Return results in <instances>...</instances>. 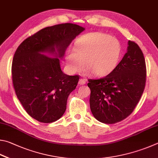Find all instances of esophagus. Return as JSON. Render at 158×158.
<instances>
[{
  "mask_svg": "<svg viewBox=\"0 0 158 158\" xmlns=\"http://www.w3.org/2000/svg\"><path fill=\"white\" fill-rule=\"evenodd\" d=\"M78 84H79L80 85H85V84H86V80H85V79H82V78L80 79V81H79V82H78Z\"/></svg>",
  "mask_w": 158,
  "mask_h": 158,
  "instance_id": "34e87169",
  "label": "esophagus"
}]
</instances>
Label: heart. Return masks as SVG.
<instances>
[{
    "mask_svg": "<svg viewBox=\"0 0 158 158\" xmlns=\"http://www.w3.org/2000/svg\"><path fill=\"white\" fill-rule=\"evenodd\" d=\"M121 52V44L116 37L104 32H89L77 39L74 49L66 51V64L71 73L81 71L85 64L96 76H106L118 65Z\"/></svg>",
    "mask_w": 158,
    "mask_h": 158,
    "instance_id": "b5f03b06",
    "label": "heart"
}]
</instances>
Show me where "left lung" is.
<instances>
[{
  "instance_id": "obj_1",
  "label": "left lung",
  "mask_w": 158,
  "mask_h": 158,
  "mask_svg": "<svg viewBox=\"0 0 158 158\" xmlns=\"http://www.w3.org/2000/svg\"><path fill=\"white\" fill-rule=\"evenodd\" d=\"M127 52L106 76L88 80L90 109L100 122L112 124L125 119L133 112L146 85V67L142 50L128 41Z\"/></svg>"
}]
</instances>
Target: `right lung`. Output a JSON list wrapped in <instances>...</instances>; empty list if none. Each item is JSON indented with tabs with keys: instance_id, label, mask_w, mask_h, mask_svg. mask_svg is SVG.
Returning <instances> with one entry per match:
<instances>
[{
	"instance_id": "1",
	"label": "right lung",
	"mask_w": 158,
	"mask_h": 158,
	"mask_svg": "<svg viewBox=\"0 0 158 158\" xmlns=\"http://www.w3.org/2000/svg\"><path fill=\"white\" fill-rule=\"evenodd\" d=\"M83 30L69 23L46 27L16 49L12 64L14 89L26 112L40 122H54L65 112L69 95L80 76L64 73L58 57H63L69 44Z\"/></svg>"
}]
</instances>
